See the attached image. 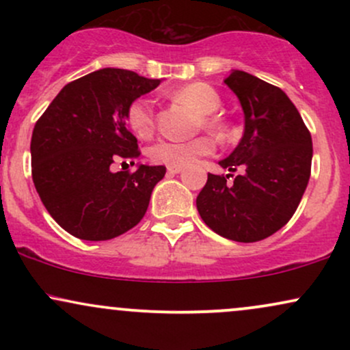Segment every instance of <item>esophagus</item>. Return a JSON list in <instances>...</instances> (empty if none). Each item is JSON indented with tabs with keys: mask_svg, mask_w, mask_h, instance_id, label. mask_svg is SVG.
<instances>
[{
	"mask_svg": "<svg viewBox=\"0 0 350 350\" xmlns=\"http://www.w3.org/2000/svg\"><path fill=\"white\" fill-rule=\"evenodd\" d=\"M183 171V166H167V172L170 174H179Z\"/></svg>",
	"mask_w": 350,
	"mask_h": 350,
	"instance_id": "obj_1",
	"label": "esophagus"
}]
</instances>
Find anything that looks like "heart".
<instances>
[{"mask_svg":"<svg viewBox=\"0 0 350 350\" xmlns=\"http://www.w3.org/2000/svg\"><path fill=\"white\" fill-rule=\"evenodd\" d=\"M167 97L174 102L183 103L199 115L198 128H206L217 136H226L230 131V124L222 115L215 111L222 105V98L214 87L204 82H192L176 90L167 92ZM124 122L138 138H150L156 130L154 107L150 98H136L124 111ZM214 150V143L208 136L189 139V142H163L151 148L150 156L152 161L166 166H187L199 156H206Z\"/></svg>","mask_w":350,"mask_h":350,"instance_id":"obj_1","label":"heart"}]
</instances>
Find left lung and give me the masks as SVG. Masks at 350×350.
Instances as JSON below:
<instances>
[{"instance_id": "left-lung-1", "label": "left lung", "mask_w": 350, "mask_h": 350, "mask_svg": "<svg viewBox=\"0 0 350 350\" xmlns=\"http://www.w3.org/2000/svg\"><path fill=\"white\" fill-rule=\"evenodd\" d=\"M224 82L240 100L245 131L239 146L219 163L232 174H208L196 204L215 234L260 242L286 226L299 206L311 176V133L281 88L243 70H234ZM230 175L234 183H226Z\"/></svg>"}]
</instances>
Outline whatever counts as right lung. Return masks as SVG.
Instances as JSON below:
<instances>
[{
  "label": "right lung",
  "mask_w": 350,
  "mask_h": 350,
  "mask_svg": "<svg viewBox=\"0 0 350 350\" xmlns=\"http://www.w3.org/2000/svg\"><path fill=\"white\" fill-rule=\"evenodd\" d=\"M159 82L124 69L95 70L67 83L36 122L31 138L36 191L70 235L110 240L146 214L166 167L142 164L133 172H115L113 164H135L142 154L124 111Z\"/></svg>",
  "instance_id": "right-lung-1"
}]
</instances>
